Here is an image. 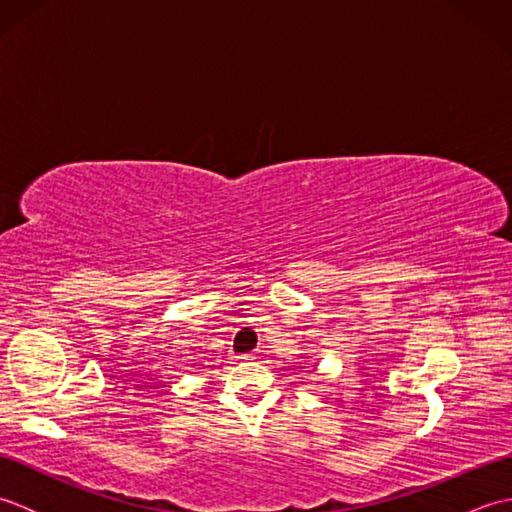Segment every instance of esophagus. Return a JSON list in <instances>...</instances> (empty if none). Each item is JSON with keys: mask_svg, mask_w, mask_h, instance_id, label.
I'll use <instances>...</instances> for the list:
<instances>
[{"mask_svg": "<svg viewBox=\"0 0 512 512\" xmlns=\"http://www.w3.org/2000/svg\"><path fill=\"white\" fill-rule=\"evenodd\" d=\"M233 358H235V361H250V358H253V354H237Z\"/></svg>", "mask_w": 512, "mask_h": 512, "instance_id": "34e87169", "label": "esophagus"}]
</instances>
